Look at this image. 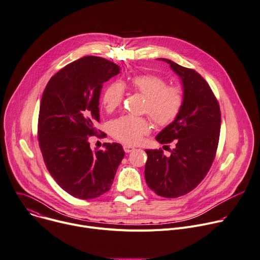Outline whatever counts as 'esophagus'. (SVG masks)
<instances>
[{
	"mask_svg": "<svg viewBox=\"0 0 260 260\" xmlns=\"http://www.w3.org/2000/svg\"><path fill=\"white\" fill-rule=\"evenodd\" d=\"M134 149H135V148H134V147H132V146H128V145H125V146H124V151H125L126 153H130V152H132Z\"/></svg>",
	"mask_w": 260,
	"mask_h": 260,
	"instance_id": "esophagus-1",
	"label": "esophagus"
}]
</instances>
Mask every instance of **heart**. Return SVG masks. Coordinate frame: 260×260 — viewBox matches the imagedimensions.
Returning a JSON list of instances; mask_svg holds the SVG:
<instances>
[{"label": "heart", "instance_id": "b5f03b06", "mask_svg": "<svg viewBox=\"0 0 260 260\" xmlns=\"http://www.w3.org/2000/svg\"><path fill=\"white\" fill-rule=\"evenodd\" d=\"M132 88L146 98L144 112L148 113L158 127H168L180 114L184 95L178 86H169L161 77L155 75H139L131 80ZM125 95V87L115 82L107 86L102 95V102L107 111L121 106ZM151 130L147 117L123 115L111 123V135L126 145H136Z\"/></svg>", "mask_w": 260, "mask_h": 260}]
</instances>
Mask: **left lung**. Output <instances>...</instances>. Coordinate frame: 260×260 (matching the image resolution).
Masks as SVG:
<instances>
[{"mask_svg": "<svg viewBox=\"0 0 260 260\" xmlns=\"http://www.w3.org/2000/svg\"><path fill=\"white\" fill-rule=\"evenodd\" d=\"M166 61L181 79L184 103L176 121L162 129L156 141L174 143L170 156L162 150H146L148 160L145 178L158 196L178 198L191 191L208 173L217 149L221 111L216 99L203 77L191 69Z\"/></svg>", "mask_w": 260, "mask_h": 260, "instance_id": "obj_1", "label": "left lung"}]
</instances>
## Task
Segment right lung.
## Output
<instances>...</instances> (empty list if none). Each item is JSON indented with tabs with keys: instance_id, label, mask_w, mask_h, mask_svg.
Here are the masks:
<instances>
[{
	"instance_id": "right-lung-1",
	"label": "right lung",
	"mask_w": 260,
	"mask_h": 260,
	"mask_svg": "<svg viewBox=\"0 0 260 260\" xmlns=\"http://www.w3.org/2000/svg\"><path fill=\"white\" fill-rule=\"evenodd\" d=\"M119 70L105 58L85 56L55 74L43 93L39 147L54 180L75 198L88 200L108 191L125 156L117 143L91 151L88 142L98 132L102 85Z\"/></svg>"
}]
</instances>
